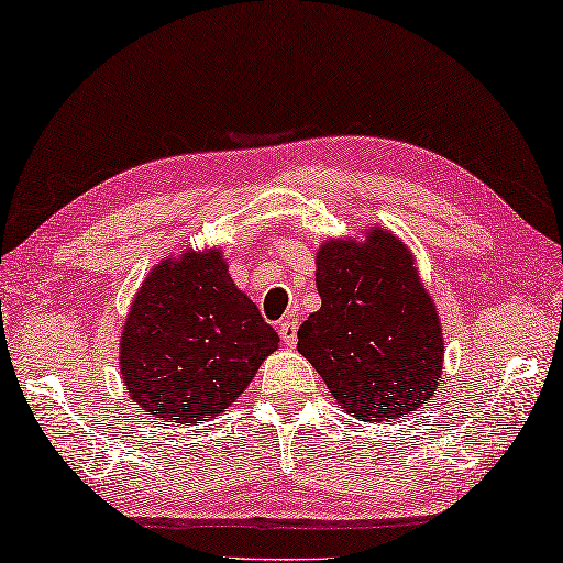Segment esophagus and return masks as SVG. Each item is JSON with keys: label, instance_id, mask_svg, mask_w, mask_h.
I'll list each match as a JSON object with an SVG mask.
<instances>
[{"label": "esophagus", "instance_id": "obj_1", "mask_svg": "<svg viewBox=\"0 0 563 563\" xmlns=\"http://www.w3.org/2000/svg\"><path fill=\"white\" fill-rule=\"evenodd\" d=\"M296 332H298V322L296 320H282L279 322V336L286 346L296 344Z\"/></svg>", "mask_w": 563, "mask_h": 563}]
</instances>
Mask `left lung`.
Returning <instances> with one entry per match:
<instances>
[{"label":"left lung","instance_id":"left-lung-1","mask_svg":"<svg viewBox=\"0 0 563 563\" xmlns=\"http://www.w3.org/2000/svg\"><path fill=\"white\" fill-rule=\"evenodd\" d=\"M364 235L318 247L322 306L298 328L296 349L346 415L380 423L435 395L445 346L439 308L409 247L380 227Z\"/></svg>","mask_w":563,"mask_h":563}]
</instances>
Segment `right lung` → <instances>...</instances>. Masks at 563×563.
Masks as SVG:
<instances>
[{"label":"right lung","instance_id":"1","mask_svg":"<svg viewBox=\"0 0 563 563\" xmlns=\"http://www.w3.org/2000/svg\"><path fill=\"white\" fill-rule=\"evenodd\" d=\"M277 346L221 250L190 247L142 282L122 324L120 373L146 415L190 427L227 411Z\"/></svg>","mask_w":563,"mask_h":563}]
</instances>
